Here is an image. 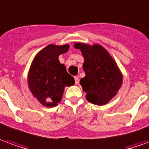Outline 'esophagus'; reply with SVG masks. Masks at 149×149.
I'll return each mask as SVG.
<instances>
[{"instance_id": "34e87169", "label": "esophagus", "mask_w": 149, "mask_h": 149, "mask_svg": "<svg viewBox=\"0 0 149 149\" xmlns=\"http://www.w3.org/2000/svg\"><path fill=\"white\" fill-rule=\"evenodd\" d=\"M75 84H79V77H75Z\"/></svg>"}]
</instances>
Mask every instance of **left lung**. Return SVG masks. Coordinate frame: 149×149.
I'll use <instances>...</instances> for the list:
<instances>
[{
  "instance_id": "8db88e82",
  "label": "left lung",
  "mask_w": 149,
  "mask_h": 149,
  "mask_svg": "<svg viewBox=\"0 0 149 149\" xmlns=\"http://www.w3.org/2000/svg\"><path fill=\"white\" fill-rule=\"evenodd\" d=\"M74 47L81 50L84 58L85 77L80 84L86 93V99L97 105L106 104L121 86L123 77L118 66L100 45L76 43Z\"/></svg>"
}]
</instances>
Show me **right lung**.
<instances>
[{
    "label": "right lung",
    "instance_id": "right-lung-1",
    "mask_svg": "<svg viewBox=\"0 0 149 149\" xmlns=\"http://www.w3.org/2000/svg\"><path fill=\"white\" fill-rule=\"evenodd\" d=\"M68 49V45H49L37 53L31 65L29 87L40 103L46 107L56 106L61 100L65 88L75 84L74 78L58 60L59 56Z\"/></svg>",
    "mask_w": 149,
    "mask_h": 149
}]
</instances>
